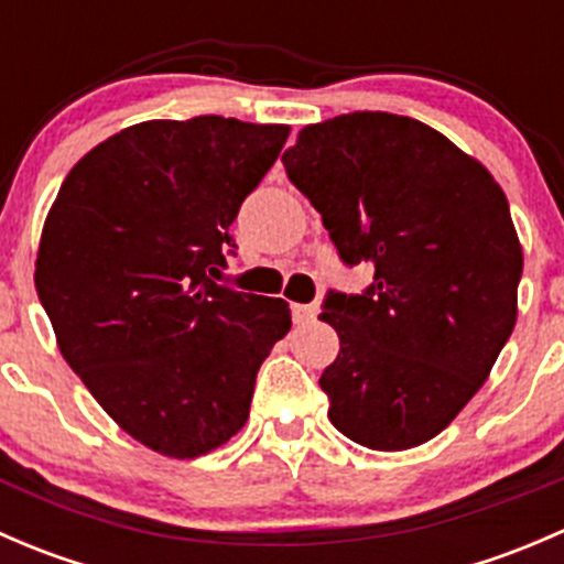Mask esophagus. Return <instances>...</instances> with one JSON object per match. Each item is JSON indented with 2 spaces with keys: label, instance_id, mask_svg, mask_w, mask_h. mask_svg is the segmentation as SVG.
<instances>
[{
  "label": "esophagus",
  "instance_id": "esophagus-1",
  "mask_svg": "<svg viewBox=\"0 0 564 564\" xmlns=\"http://www.w3.org/2000/svg\"><path fill=\"white\" fill-rule=\"evenodd\" d=\"M316 305H300V303H294L292 305V316H294V322H311V318H316Z\"/></svg>",
  "mask_w": 564,
  "mask_h": 564
}]
</instances>
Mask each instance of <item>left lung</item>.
I'll list each match as a JSON object with an SVG mask.
<instances>
[{"label":"left lung","mask_w":564,"mask_h":564,"mask_svg":"<svg viewBox=\"0 0 564 564\" xmlns=\"http://www.w3.org/2000/svg\"><path fill=\"white\" fill-rule=\"evenodd\" d=\"M366 294L329 292L340 351L324 368L329 423L371 451H409L456 420L519 316L524 270L508 198L477 158L412 117L355 111L305 124L283 152Z\"/></svg>","instance_id":"left-lung-1"}]
</instances>
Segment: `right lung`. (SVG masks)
<instances>
[{
    "label": "right lung",
    "instance_id": "right-lung-1",
    "mask_svg": "<svg viewBox=\"0 0 564 564\" xmlns=\"http://www.w3.org/2000/svg\"><path fill=\"white\" fill-rule=\"evenodd\" d=\"M289 124L150 119L108 135L62 182L35 289L67 366L124 434L169 458L246 425L259 366L289 333L281 297L209 275Z\"/></svg>",
    "mask_w": 564,
    "mask_h": 564
}]
</instances>
